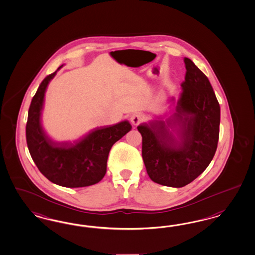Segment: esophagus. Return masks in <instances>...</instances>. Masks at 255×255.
<instances>
[{"mask_svg": "<svg viewBox=\"0 0 255 255\" xmlns=\"http://www.w3.org/2000/svg\"><path fill=\"white\" fill-rule=\"evenodd\" d=\"M130 120H131V124H133V125H138L142 122L143 118L138 113H134V114L131 115Z\"/></svg>", "mask_w": 255, "mask_h": 255, "instance_id": "1", "label": "esophagus"}]
</instances>
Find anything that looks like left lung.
<instances>
[{
    "mask_svg": "<svg viewBox=\"0 0 255 255\" xmlns=\"http://www.w3.org/2000/svg\"><path fill=\"white\" fill-rule=\"evenodd\" d=\"M185 80L176 112L167 124H142V157L147 175L158 184L181 188L209 166L216 152L221 108L209 78L184 58ZM178 126V140L169 128Z\"/></svg>",
    "mask_w": 255,
    "mask_h": 255,
    "instance_id": "left-lung-1",
    "label": "left lung"
}]
</instances>
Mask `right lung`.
<instances>
[{"instance_id": "obj_1", "label": "right lung", "mask_w": 255, "mask_h": 255, "mask_svg": "<svg viewBox=\"0 0 255 255\" xmlns=\"http://www.w3.org/2000/svg\"><path fill=\"white\" fill-rule=\"evenodd\" d=\"M57 71L44 78L32 97L26 124L28 148L39 171L55 184L67 188L93 185L105 177L110 148L131 130V124L124 121L96 128L74 143L52 141L43 130L40 117L46 87Z\"/></svg>"}]
</instances>
